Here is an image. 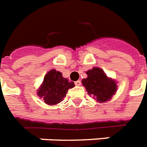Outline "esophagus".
Returning a JSON list of instances; mask_svg holds the SVG:
<instances>
[{"label":"esophagus","instance_id":"1","mask_svg":"<svg viewBox=\"0 0 147 147\" xmlns=\"http://www.w3.org/2000/svg\"><path fill=\"white\" fill-rule=\"evenodd\" d=\"M75 85L77 86H80L81 85V81L80 80H77L75 82Z\"/></svg>","mask_w":147,"mask_h":147}]
</instances>
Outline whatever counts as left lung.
<instances>
[{
	"label": "left lung",
	"instance_id": "1",
	"mask_svg": "<svg viewBox=\"0 0 147 147\" xmlns=\"http://www.w3.org/2000/svg\"><path fill=\"white\" fill-rule=\"evenodd\" d=\"M87 77L82 80V84L90 96L100 103L111 100L118 90L117 82L109 77L104 70L99 67H93L87 70Z\"/></svg>",
	"mask_w": 147,
	"mask_h": 147
}]
</instances>
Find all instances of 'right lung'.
<instances>
[{"label": "right lung", "instance_id": "obj_1", "mask_svg": "<svg viewBox=\"0 0 147 147\" xmlns=\"http://www.w3.org/2000/svg\"><path fill=\"white\" fill-rule=\"evenodd\" d=\"M74 86V82L63 77L62 73L52 69L45 75L37 95L47 105H55L63 101L68 90Z\"/></svg>", "mask_w": 147, "mask_h": 147}]
</instances>
